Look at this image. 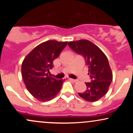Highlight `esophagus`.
<instances>
[{"label":"esophagus","instance_id":"obj_1","mask_svg":"<svg viewBox=\"0 0 133 133\" xmlns=\"http://www.w3.org/2000/svg\"><path fill=\"white\" fill-rule=\"evenodd\" d=\"M69 80L73 82H76L77 81V79H71V78H69Z\"/></svg>","mask_w":133,"mask_h":133}]
</instances>
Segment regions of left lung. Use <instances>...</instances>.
Listing matches in <instances>:
<instances>
[{
	"label": "left lung",
	"mask_w": 133,
	"mask_h": 133,
	"mask_svg": "<svg viewBox=\"0 0 133 133\" xmlns=\"http://www.w3.org/2000/svg\"><path fill=\"white\" fill-rule=\"evenodd\" d=\"M68 45L84 58L91 79L90 82H86V91L78 94L87 101H97L108 92L112 81L108 58L97 45L88 40L72 41L68 42Z\"/></svg>",
	"instance_id": "8db88e82"
}]
</instances>
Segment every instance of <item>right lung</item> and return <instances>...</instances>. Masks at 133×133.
I'll use <instances>...</instances> for the list:
<instances>
[{
	"mask_svg": "<svg viewBox=\"0 0 133 133\" xmlns=\"http://www.w3.org/2000/svg\"><path fill=\"white\" fill-rule=\"evenodd\" d=\"M68 42L47 41L36 46L23 61L22 76L27 90L40 101L53 99L61 89L63 80L49 75L53 61L67 45Z\"/></svg>",
	"mask_w": 133,
	"mask_h": 133,
	"instance_id": "1",
	"label": "right lung"
}]
</instances>
